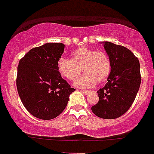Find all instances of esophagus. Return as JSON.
<instances>
[{
  "mask_svg": "<svg viewBox=\"0 0 154 154\" xmlns=\"http://www.w3.org/2000/svg\"><path fill=\"white\" fill-rule=\"evenodd\" d=\"M81 92H82V93H84V94H88L89 92V90H81Z\"/></svg>",
  "mask_w": 154,
  "mask_h": 154,
  "instance_id": "1",
  "label": "esophagus"
}]
</instances>
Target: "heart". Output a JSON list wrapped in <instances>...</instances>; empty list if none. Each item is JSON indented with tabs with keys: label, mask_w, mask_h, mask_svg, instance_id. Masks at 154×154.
Listing matches in <instances>:
<instances>
[{
	"label": "heart",
	"mask_w": 154,
	"mask_h": 154,
	"mask_svg": "<svg viewBox=\"0 0 154 154\" xmlns=\"http://www.w3.org/2000/svg\"><path fill=\"white\" fill-rule=\"evenodd\" d=\"M80 88H92L106 79L111 72L112 63L108 54L85 47L79 48L72 53V58H60L57 62V70L65 79L74 81Z\"/></svg>",
	"instance_id": "heart-1"
}]
</instances>
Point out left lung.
<instances>
[{
    "mask_svg": "<svg viewBox=\"0 0 154 154\" xmlns=\"http://www.w3.org/2000/svg\"><path fill=\"white\" fill-rule=\"evenodd\" d=\"M112 69L108 82L97 91L99 102L92 106L94 114L102 119L120 117L133 104L141 83L138 58L130 50L112 42H105Z\"/></svg>",
    "mask_w": 154,
    "mask_h": 154,
    "instance_id": "8db88e82",
    "label": "left lung"
}]
</instances>
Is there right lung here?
Returning <instances> with one entry per match:
<instances>
[{
	"instance_id": "add662e5",
	"label": "right lung",
	"mask_w": 154,
	"mask_h": 154,
	"mask_svg": "<svg viewBox=\"0 0 154 154\" xmlns=\"http://www.w3.org/2000/svg\"><path fill=\"white\" fill-rule=\"evenodd\" d=\"M64 48L62 43H46L33 48L19 61L17 92L24 106L35 117L46 120L57 117L75 90L57 70Z\"/></svg>"
}]
</instances>
